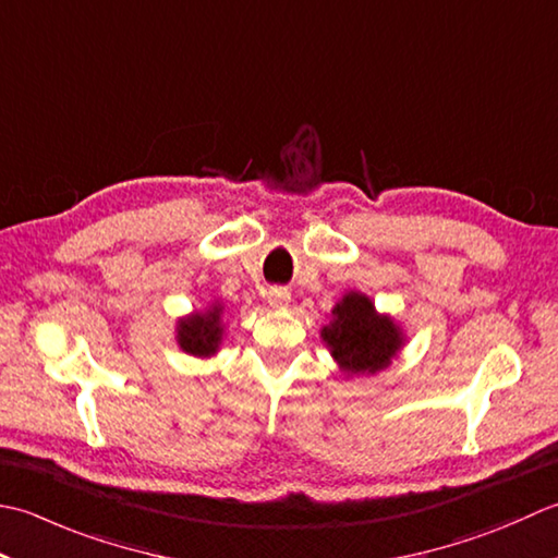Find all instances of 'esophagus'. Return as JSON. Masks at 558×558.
Instances as JSON below:
<instances>
[{"label":"esophagus","instance_id":"34e87169","mask_svg":"<svg viewBox=\"0 0 558 558\" xmlns=\"http://www.w3.org/2000/svg\"><path fill=\"white\" fill-rule=\"evenodd\" d=\"M269 305L275 311H283V308H289V303H291V293L287 291V289H281V287H277V289H271L269 291Z\"/></svg>","mask_w":558,"mask_h":558}]
</instances>
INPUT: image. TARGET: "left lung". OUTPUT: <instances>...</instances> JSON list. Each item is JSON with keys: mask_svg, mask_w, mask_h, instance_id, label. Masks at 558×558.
<instances>
[{"mask_svg": "<svg viewBox=\"0 0 558 558\" xmlns=\"http://www.w3.org/2000/svg\"><path fill=\"white\" fill-rule=\"evenodd\" d=\"M320 337L347 378L385 371L407 342L400 323L375 311V303L361 291H347L337 301Z\"/></svg>", "mask_w": 558, "mask_h": 558, "instance_id": "left-lung-1", "label": "left lung"}]
</instances>
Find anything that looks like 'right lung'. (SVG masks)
Instances as JSON below:
<instances>
[{"instance_id":"1","label":"right lung","mask_w":558,"mask_h":558,"mask_svg":"<svg viewBox=\"0 0 558 558\" xmlns=\"http://www.w3.org/2000/svg\"><path fill=\"white\" fill-rule=\"evenodd\" d=\"M223 311L221 301H214L204 311H195L185 317H180L175 325V342L190 356L209 359L219 351L226 327H223Z\"/></svg>"}]
</instances>
